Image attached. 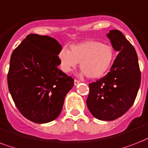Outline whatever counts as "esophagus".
<instances>
[{"label":"esophagus","mask_w":148,"mask_h":148,"mask_svg":"<svg viewBox=\"0 0 148 148\" xmlns=\"http://www.w3.org/2000/svg\"><path fill=\"white\" fill-rule=\"evenodd\" d=\"M74 85H75V86H77V85H78L79 84H80V81L75 79V80H74Z\"/></svg>","instance_id":"obj_1"}]
</instances>
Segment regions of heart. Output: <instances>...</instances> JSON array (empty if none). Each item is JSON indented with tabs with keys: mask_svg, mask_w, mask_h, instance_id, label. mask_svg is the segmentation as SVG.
Wrapping results in <instances>:
<instances>
[{
	"mask_svg": "<svg viewBox=\"0 0 148 148\" xmlns=\"http://www.w3.org/2000/svg\"><path fill=\"white\" fill-rule=\"evenodd\" d=\"M114 59L115 52L111 45L93 40L72 45L71 51L64 46L58 53L62 71L68 73L80 63L81 74L90 79L104 76L112 65Z\"/></svg>",
	"mask_w": 148,
	"mask_h": 148,
	"instance_id": "b5f03b06",
	"label": "heart"
}]
</instances>
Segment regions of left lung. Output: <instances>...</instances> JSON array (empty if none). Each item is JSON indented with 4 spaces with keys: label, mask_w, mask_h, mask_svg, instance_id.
I'll return each mask as SVG.
<instances>
[{
    "label": "left lung",
    "mask_w": 148,
    "mask_h": 148,
    "mask_svg": "<svg viewBox=\"0 0 148 148\" xmlns=\"http://www.w3.org/2000/svg\"><path fill=\"white\" fill-rule=\"evenodd\" d=\"M106 36L119 54L110 71L89 84L86 106L97 119L112 121L133 105L140 87V71L136 51L124 35L112 29Z\"/></svg>",
    "instance_id": "1"
}]
</instances>
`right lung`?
Masks as SVG:
<instances>
[{"instance_id":"add662e5","label":"right lung","mask_w":148,"mask_h":148,"mask_svg":"<svg viewBox=\"0 0 148 148\" xmlns=\"http://www.w3.org/2000/svg\"><path fill=\"white\" fill-rule=\"evenodd\" d=\"M62 46L48 36L29 34L13 51L8 84L16 106L24 117L39 124L61 113L74 79L58 68Z\"/></svg>"}]
</instances>
